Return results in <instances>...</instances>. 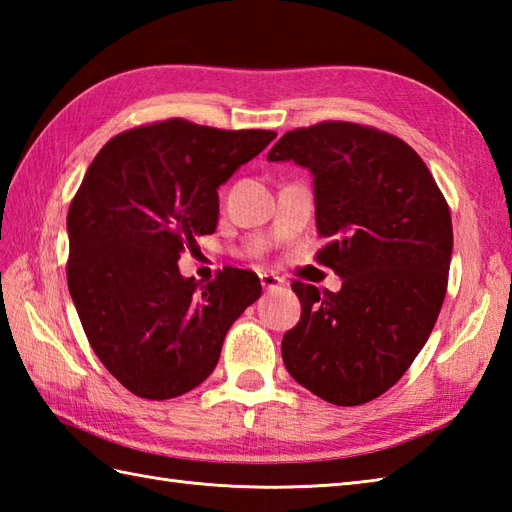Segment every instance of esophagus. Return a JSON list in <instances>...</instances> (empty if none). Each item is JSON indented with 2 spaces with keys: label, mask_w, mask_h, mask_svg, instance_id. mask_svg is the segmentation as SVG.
Wrapping results in <instances>:
<instances>
[{
  "label": "esophagus",
  "mask_w": 512,
  "mask_h": 512,
  "mask_svg": "<svg viewBox=\"0 0 512 512\" xmlns=\"http://www.w3.org/2000/svg\"><path fill=\"white\" fill-rule=\"evenodd\" d=\"M259 281H262L264 290H275V288H279L281 284H284V279L273 275V273H262V275H259Z\"/></svg>",
  "instance_id": "obj_1"
}]
</instances>
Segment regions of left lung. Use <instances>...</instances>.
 I'll return each mask as SVG.
<instances>
[{
  "mask_svg": "<svg viewBox=\"0 0 512 512\" xmlns=\"http://www.w3.org/2000/svg\"><path fill=\"white\" fill-rule=\"evenodd\" d=\"M270 162L310 169L317 262L339 292L292 281L301 319L284 334L290 376L339 407L385 394L427 343L447 295L453 253L449 204L405 140L343 121L284 134Z\"/></svg>",
  "mask_w": 512,
  "mask_h": 512,
  "instance_id": "obj_1",
  "label": "left lung"
}]
</instances>
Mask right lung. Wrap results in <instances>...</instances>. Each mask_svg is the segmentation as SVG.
<instances>
[{
  "label": "right lung",
  "mask_w": 512,
  "mask_h": 512,
  "mask_svg": "<svg viewBox=\"0 0 512 512\" xmlns=\"http://www.w3.org/2000/svg\"><path fill=\"white\" fill-rule=\"evenodd\" d=\"M275 136L169 118L114 136L92 160L68 211V288L92 350L132 394L167 400L198 387L262 295L248 270L228 266L200 286L178 259L215 233L220 184Z\"/></svg>",
  "instance_id": "1"
}]
</instances>
